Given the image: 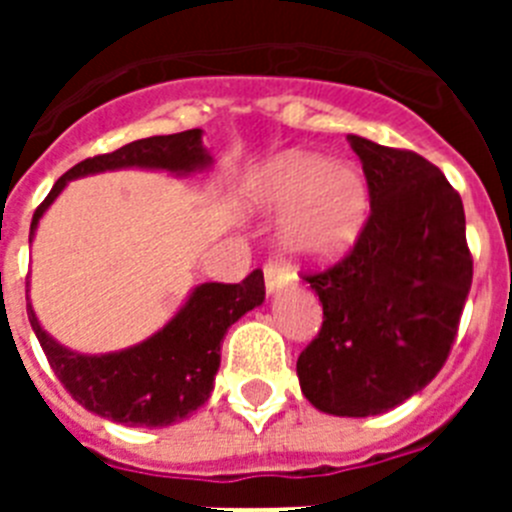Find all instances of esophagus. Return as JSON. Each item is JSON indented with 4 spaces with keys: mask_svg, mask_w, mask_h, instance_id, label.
Listing matches in <instances>:
<instances>
[{
    "mask_svg": "<svg viewBox=\"0 0 512 512\" xmlns=\"http://www.w3.org/2000/svg\"><path fill=\"white\" fill-rule=\"evenodd\" d=\"M264 282L266 292H269V295H277V292H282L289 284V271L284 269L279 261H269V264L264 266Z\"/></svg>",
    "mask_w": 512,
    "mask_h": 512,
    "instance_id": "obj_1",
    "label": "esophagus"
}]
</instances>
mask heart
<instances>
[{"label": "heart", "instance_id": "obj_1", "mask_svg": "<svg viewBox=\"0 0 512 512\" xmlns=\"http://www.w3.org/2000/svg\"><path fill=\"white\" fill-rule=\"evenodd\" d=\"M256 200L284 217L282 243L300 264H336L359 243L372 194L366 176L351 164H333L320 153H287L261 176Z\"/></svg>", "mask_w": 512, "mask_h": 512}]
</instances>
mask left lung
<instances>
[{"mask_svg":"<svg viewBox=\"0 0 512 512\" xmlns=\"http://www.w3.org/2000/svg\"><path fill=\"white\" fill-rule=\"evenodd\" d=\"M372 194L346 259L305 282L323 328L297 359L302 395L341 418L382 415L449 359L472 287L464 205L423 156L348 135Z\"/></svg>","mask_w":512,"mask_h":512,"instance_id":"8db88e82","label":"left lung"}]
</instances>
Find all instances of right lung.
Wrapping results in <instances>:
<instances>
[{
    "label": "right lung",
    "mask_w": 512,
    "mask_h": 512,
    "mask_svg": "<svg viewBox=\"0 0 512 512\" xmlns=\"http://www.w3.org/2000/svg\"><path fill=\"white\" fill-rule=\"evenodd\" d=\"M210 164L212 156L202 146L200 128L133 140L112 153L87 158L66 171L35 210L30 243L40 217L71 179L117 169H156L187 176ZM264 295L261 269L251 271L241 284H200L192 289L182 310L151 338L122 351L94 356L71 351L48 336L35 318L30 297L27 318L43 346L45 359L81 408L115 423L164 428L205 405L220 369V343L225 333L248 310L259 307Z\"/></svg>",
    "instance_id": "1"
}]
</instances>
